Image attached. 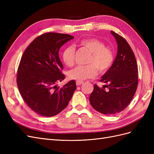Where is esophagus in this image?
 <instances>
[{"mask_svg":"<svg viewBox=\"0 0 154 154\" xmlns=\"http://www.w3.org/2000/svg\"><path fill=\"white\" fill-rule=\"evenodd\" d=\"M83 82H81V81H76V84L77 86H80V85L83 84Z\"/></svg>","mask_w":154,"mask_h":154,"instance_id":"esophagus-1","label":"esophagus"}]
</instances>
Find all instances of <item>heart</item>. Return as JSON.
Listing matches in <instances>:
<instances>
[{"label": "heart", "instance_id": "1", "mask_svg": "<svg viewBox=\"0 0 154 154\" xmlns=\"http://www.w3.org/2000/svg\"><path fill=\"white\" fill-rule=\"evenodd\" d=\"M80 45L91 53L87 60V66H77L69 71L68 76L70 79L77 81H83L87 79L96 77L99 72L105 74L110 69L114 62V55L113 51L106 47L103 41L97 38H87L80 41ZM62 60L64 63L69 67H72L75 60V49L69 46L63 51Z\"/></svg>", "mask_w": 154, "mask_h": 154}]
</instances>
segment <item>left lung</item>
<instances>
[{"instance_id": "left-lung-1", "label": "left lung", "mask_w": 154, "mask_h": 154, "mask_svg": "<svg viewBox=\"0 0 154 154\" xmlns=\"http://www.w3.org/2000/svg\"><path fill=\"white\" fill-rule=\"evenodd\" d=\"M118 44V53L112 66L100 82L106 85L94 86L89 100L100 113L114 115L123 111L132 101L138 84V68L132 48L123 37L113 31Z\"/></svg>"}]
</instances>
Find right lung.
I'll list each match as a JSON object with an SVG mask.
<instances>
[{
  "label": "right lung",
  "instance_id": "add662e5",
  "mask_svg": "<svg viewBox=\"0 0 154 154\" xmlns=\"http://www.w3.org/2000/svg\"><path fill=\"white\" fill-rule=\"evenodd\" d=\"M74 38L67 34L45 32L36 37L22 56L17 75L18 90L27 106L40 116L59 114L76 90L74 80L62 87L57 85L65 79L59 49Z\"/></svg>",
  "mask_w": 154,
  "mask_h": 154
}]
</instances>
